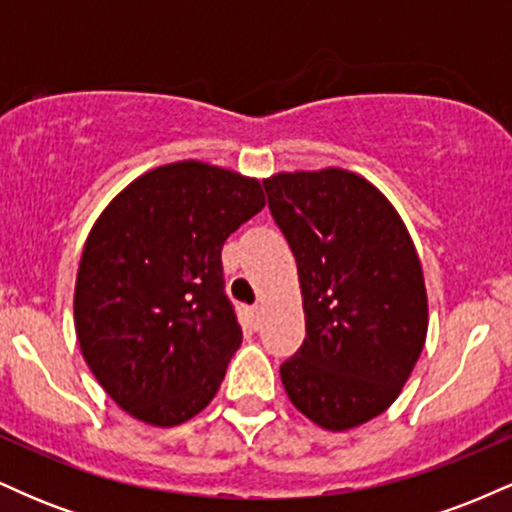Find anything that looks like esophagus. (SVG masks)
Masks as SVG:
<instances>
[{"label":"esophagus","mask_w":512,"mask_h":512,"mask_svg":"<svg viewBox=\"0 0 512 512\" xmlns=\"http://www.w3.org/2000/svg\"><path fill=\"white\" fill-rule=\"evenodd\" d=\"M260 315H262V308L260 305H252L250 308V317H252V325H260Z\"/></svg>","instance_id":"1"}]
</instances>
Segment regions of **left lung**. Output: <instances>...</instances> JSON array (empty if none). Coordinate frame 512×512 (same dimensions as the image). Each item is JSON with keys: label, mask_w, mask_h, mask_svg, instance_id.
<instances>
[{"label": "left lung", "mask_w": 512, "mask_h": 512, "mask_svg": "<svg viewBox=\"0 0 512 512\" xmlns=\"http://www.w3.org/2000/svg\"><path fill=\"white\" fill-rule=\"evenodd\" d=\"M296 257L305 339L281 363L293 407L346 431L395 402L426 342L424 272L387 199L342 168L264 180Z\"/></svg>", "instance_id": "left-lung-1"}]
</instances>
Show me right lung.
I'll return each instance as SVG.
<instances>
[{"label":"right lung","instance_id":"1","mask_svg":"<svg viewBox=\"0 0 512 512\" xmlns=\"http://www.w3.org/2000/svg\"><path fill=\"white\" fill-rule=\"evenodd\" d=\"M262 185L180 161L125 187L88 233L74 291L81 354L134 419L178 426L214 399L243 342L221 248Z\"/></svg>","mask_w":512,"mask_h":512}]
</instances>
